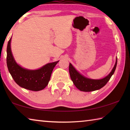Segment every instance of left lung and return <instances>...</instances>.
Segmentation results:
<instances>
[{
    "label": "left lung",
    "instance_id": "left-lung-1",
    "mask_svg": "<svg viewBox=\"0 0 130 130\" xmlns=\"http://www.w3.org/2000/svg\"><path fill=\"white\" fill-rule=\"evenodd\" d=\"M116 65H117V58L115 66L111 73L104 78L100 80H92L85 77L79 73L70 63L69 67V74L74 85L80 91L84 92L94 91L100 89L105 85L115 72Z\"/></svg>",
    "mask_w": 130,
    "mask_h": 130
}]
</instances>
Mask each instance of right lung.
Wrapping results in <instances>:
<instances>
[{"instance_id":"1","label":"right lung","mask_w":130,"mask_h":130,"mask_svg":"<svg viewBox=\"0 0 130 130\" xmlns=\"http://www.w3.org/2000/svg\"><path fill=\"white\" fill-rule=\"evenodd\" d=\"M8 41L7 47V65L8 71L18 85L30 91H38L47 86L53 70L58 61L49 63L37 70H28L18 65L14 60Z\"/></svg>"}]
</instances>
